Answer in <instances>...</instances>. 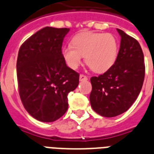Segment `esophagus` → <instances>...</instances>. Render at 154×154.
I'll use <instances>...</instances> for the list:
<instances>
[{"mask_svg":"<svg viewBox=\"0 0 154 154\" xmlns=\"http://www.w3.org/2000/svg\"><path fill=\"white\" fill-rule=\"evenodd\" d=\"M88 77L87 76H85L84 74H81L80 75V81H88Z\"/></svg>","mask_w":154,"mask_h":154,"instance_id":"34e87169","label":"esophagus"}]
</instances>
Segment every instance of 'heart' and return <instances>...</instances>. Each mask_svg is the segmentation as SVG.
Instances as JSON below:
<instances>
[{"label": "heart", "mask_w": 154, "mask_h": 154, "mask_svg": "<svg viewBox=\"0 0 154 154\" xmlns=\"http://www.w3.org/2000/svg\"><path fill=\"white\" fill-rule=\"evenodd\" d=\"M72 45L63 48L66 65L75 69L85 55V63L95 73H104L113 66L118 54V43L111 33L84 32L75 36Z\"/></svg>", "instance_id": "b5f03b06"}]
</instances>
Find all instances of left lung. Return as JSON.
<instances>
[{"label": "left lung", "mask_w": 154, "mask_h": 154, "mask_svg": "<svg viewBox=\"0 0 154 154\" xmlns=\"http://www.w3.org/2000/svg\"><path fill=\"white\" fill-rule=\"evenodd\" d=\"M117 30L121 37L117 60L106 73L91 78V106L105 117L126 112L139 95L145 77L144 55L139 43L123 30Z\"/></svg>", "instance_id": "obj_1"}]
</instances>
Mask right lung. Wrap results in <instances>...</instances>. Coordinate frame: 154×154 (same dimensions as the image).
<instances>
[{"mask_svg":"<svg viewBox=\"0 0 154 154\" xmlns=\"http://www.w3.org/2000/svg\"><path fill=\"white\" fill-rule=\"evenodd\" d=\"M69 29L45 27L21 45L18 85L25 109L37 121L53 122L68 109L67 95L79 84V73L68 67L62 45Z\"/></svg>","mask_w":154,"mask_h":154,"instance_id":"right-lung-1","label":"right lung"}]
</instances>
